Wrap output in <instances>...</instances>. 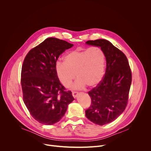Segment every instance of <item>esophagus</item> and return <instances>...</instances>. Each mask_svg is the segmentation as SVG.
<instances>
[{"mask_svg": "<svg viewBox=\"0 0 151 151\" xmlns=\"http://www.w3.org/2000/svg\"><path fill=\"white\" fill-rule=\"evenodd\" d=\"M78 94V93L77 91H72V96L74 98H76Z\"/></svg>", "mask_w": 151, "mask_h": 151, "instance_id": "obj_1", "label": "esophagus"}]
</instances>
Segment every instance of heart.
I'll use <instances>...</instances> for the list:
<instances>
[{
	"mask_svg": "<svg viewBox=\"0 0 151 151\" xmlns=\"http://www.w3.org/2000/svg\"><path fill=\"white\" fill-rule=\"evenodd\" d=\"M106 58L103 51L98 47L82 50L78 48L68 52L64 62L57 61L55 72L61 83L69 87L78 78L73 88H83L86 85L94 87L102 81L105 73Z\"/></svg>",
	"mask_w": 151,
	"mask_h": 151,
	"instance_id": "heart-1",
	"label": "heart"
}]
</instances>
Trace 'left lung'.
<instances>
[{
	"mask_svg": "<svg viewBox=\"0 0 151 151\" xmlns=\"http://www.w3.org/2000/svg\"><path fill=\"white\" fill-rule=\"evenodd\" d=\"M86 43L100 47L106 57L104 76L100 83L88 91L91 103L85 111L89 120L103 125L115 120L125 109L132 81V70L125 55L109 41L97 39Z\"/></svg>",
	"mask_w": 151,
	"mask_h": 151,
	"instance_id": "left-lung-1",
	"label": "left lung"
}]
</instances>
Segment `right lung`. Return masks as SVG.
<instances>
[{"mask_svg": "<svg viewBox=\"0 0 151 151\" xmlns=\"http://www.w3.org/2000/svg\"><path fill=\"white\" fill-rule=\"evenodd\" d=\"M73 45L49 37L30 50L24 60L21 73L23 101L31 116L40 124L58 122L74 100L72 92L60 82L55 69L59 55Z\"/></svg>", "mask_w": 151, "mask_h": 151, "instance_id": "obj_1", "label": "right lung"}]
</instances>
